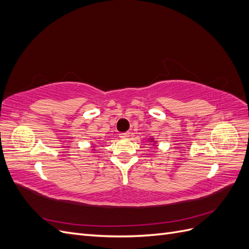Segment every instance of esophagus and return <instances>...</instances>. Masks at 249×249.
<instances>
[{
  "instance_id": "obj_1",
  "label": "esophagus",
  "mask_w": 249,
  "mask_h": 249,
  "mask_svg": "<svg viewBox=\"0 0 249 249\" xmlns=\"http://www.w3.org/2000/svg\"><path fill=\"white\" fill-rule=\"evenodd\" d=\"M129 136H130V133H129V132L120 133V134H119V137L122 138V139H126V138H129Z\"/></svg>"
}]
</instances>
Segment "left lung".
<instances>
[{
    "label": "left lung",
    "instance_id": "obj_1",
    "mask_svg": "<svg viewBox=\"0 0 249 249\" xmlns=\"http://www.w3.org/2000/svg\"><path fill=\"white\" fill-rule=\"evenodd\" d=\"M150 142H153V143H154V144H155V143H156V141L154 140V138H150ZM154 144H153V145H154Z\"/></svg>",
    "mask_w": 249,
    "mask_h": 249
}]
</instances>
